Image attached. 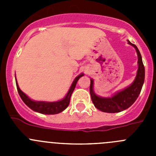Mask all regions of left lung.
<instances>
[{
    "instance_id": "left-lung-1",
    "label": "left lung",
    "mask_w": 156,
    "mask_h": 156,
    "mask_svg": "<svg viewBox=\"0 0 156 156\" xmlns=\"http://www.w3.org/2000/svg\"><path fill=\"white\" fill-rule=\"evenodd\" d=\"M129 44L135 48L137 51V57H138V69L136 76V79L129 87L126 88L125 90L117 93L113 97L104 98L97 96L94 93L93 90V80H90V93L91 97L92 102L94 105L100 111L108 113H115L119 112L121 111L126 109L131 106L137 100L142 88L143 83L144 81V66L143 64L141 55L139 51L138 48L133 44L128 41Z\"/></svg>"
}]
</instances>
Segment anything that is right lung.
Listing matches in <instances>:
<instances>
[{"mask_svg":"<svg viewBox=\"0 0 156 156\" xmlns=\"http://www.w3.org/2000/svg\"><path fill=\"white\" fill-rule=\"evenodd\" d=\"M83 75V74H81V75L78 76L74 80L73 83V84H72L68 94H66V98L64 99H62V100L59 101H56V102H44V101H32L31 99L29 98L27 95L25 94L19 89L18 83H16V87H17V90L18 92H19V96L21 97L22 100L23 101V102L27 105L29 108H30L32 110H34V111L40 112V113L47 114V115H54V114H57L59 113V112H62L63 110H65L68 107L70 102V98H71L72 94H73L74 89H75L77 81H78V80Z\"/></svg>","mask_w":156,"mask_h":156,"instance_id":"add662e5","label":"right lung"}]
</instances>
